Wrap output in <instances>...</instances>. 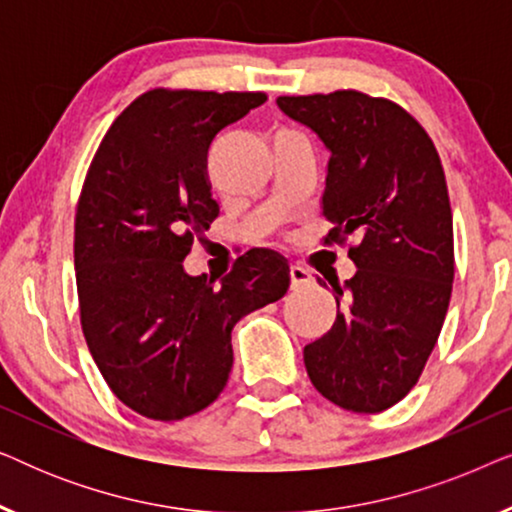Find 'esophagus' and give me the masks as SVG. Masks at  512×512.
Listing matches in <instances>:
<instances>
[{"mask_svg":"<svg viewBox=\"0 0 512 512\" xmlns=\"http://www.w3.org/2000/svg\"><path fill=\"white\" fill-rule=\"evenodd\" d=\"M312 284V275L307 272L305 268H300V265H291V289L298 291V289H305V286Z\"/></svg>","mask_w":512,"mask_h":512,"instance_id":"34e87169","label":"esophagus"}]
</instances>
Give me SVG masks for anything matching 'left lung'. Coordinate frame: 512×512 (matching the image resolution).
Here are the masks:
<instances>
[{
  "label": "left lung",
  "instance_id": "1",
  "mask_svg": "<svg viewBox=\"0 0 512 512\" xmlns=\"http://www.w3.org/2000/svg\"><path fill=\"white\" fill-rule=\"evenodd\" d=\"M328 146L324 244H347L356 275L331 284L342 307L305 347L317 391L382 412L415 387L443 328L454 279L452 207L431 137L401 104L361 90L277 97ZM321 282V279H319Z\"/></svg>",
  "mask_w": 512,
  "mask_h": 512
}]
</instances>
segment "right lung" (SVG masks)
<instances>
[{
    "label": "right lung",
    "instance_id": "right-lung-1",
    "mask_svg": "<svg viewBox=\"0 0 512 512\" xmlns=\"http://www.w3.org/2000/svg\"><path fill=\"white\" fill-rule=\"evenodd\" d=\"M265 93L153 88L111 123L83 181L74 268L83 338L104 382L139 415L174 422L214 403L230 331L289 289L284 258L247 251L216 286L184 272L219 216L207 151Z\"/></svg>",
    "mask_w": 512,
    "mask_h": 512
}]
</instances>
